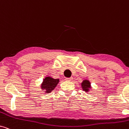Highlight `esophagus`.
<instances>
[{"instance_id": "obj_1", "label": "esophagus", "mask_w": 129, "mask_h": 129, "mask_svg": "<svg viewBox=\"0 0 129 129\" xmlns=\"http://www.w3.org/2000/svg\"><path fill=\"white\" fill-rule=\"evenodd\" d=\"M72 79H73V78H72V77H69V78H66V80H67V81H71V80H72Z\"/></svg>"}]
</instances>
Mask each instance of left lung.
I'll list each match as a JSON object with an SVG mask.
<instances>
[{"label":"left lung","mask_w":129,"mask_h":129,"mask_svg":"<svg viewBox=\"0 0 129 129\" xmlns=\"http://www.w3.org/2000/svg\"><path fill=\"white\" fill-rule=\"evenodd\" d=\"M82 87L83 89V90H85L86 91H87L89 90V88L90 87V84L88 80H84L82 83Z\"/></svg>","instance_id":"1"}]
</instances>
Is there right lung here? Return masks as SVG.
<instances>
[{
	"instance_id": "1",
	"label": "right lung",
	"mask_w": 129,
	"mask_h": 129,
	"mask_svg": "<svg viewBox=\"0 0 129 129\" xmlns=\"http://www.w3.org/2000/svg\"><path fill=\"white\" fill-rule=\"evenodd\" d=\"M59 82V79H54L50 77H47L44 79L43 83L41 86L42 89H45L46 92L49 93L54 89Z\"/></svg>"
}]
</instances>
